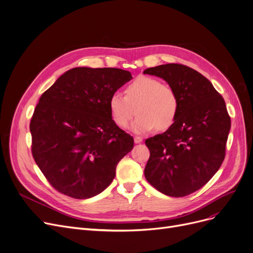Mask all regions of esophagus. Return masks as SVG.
<instances>
[{"label":"esophagus","instance_id":"34e87169","mask_svg":"<svg viewBox=\"0 0 253 253\" xmlns=\"http://www.w3.org/2000/svg\"><path fill=\"white\" fill-rule=\"evenodd\" d=\"M143 141V139L141 138V137H139V136H135L134 137V142L136 143V144H138V143H141Z\"/></svg>","mask_w":253,"mask_h":253}]
</instances>
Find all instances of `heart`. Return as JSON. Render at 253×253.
<instances>
[{
    "instance_id": "b5f03b06",
    "label": "heart",
    "mask_w": 253,
    "mask_h": 253,
    "mask_svg": "<svg viewBox=\"0 0 253 253\" xmlns=\"http://www.w3.org/2000/svg\"><path fill=\"white\" fill-rule=\"evenodd\" d=\"M180 101L176 89L170 84L150 76H138L125 89V95L114 92L109 99V110L113 122L126 127L135 115L138 117L130 126L134 133L166 130L177 118Z\"/></svg>"
}]
</instances>
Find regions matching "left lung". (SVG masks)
<instances>
[{"mask_svg":"<svg viewBox=\"0 0 253 253\" xmlns=\"http://www.w3.org/2000/svg\"><path fill=\"white\" fill-rule=\"evenodd\" d=\"M144 74L166 80L180 101L173 126L145 141L150 156L144 175L163 194L185 197L218 171L225 156L231 117L221 94L194 69L166 64L148 68Z\"/></svg>","mask_w":253,"mask_h":253,"instance_id":"left-lung-1","label":"left lung"}]
</instances>
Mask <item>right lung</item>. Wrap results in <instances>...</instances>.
<instances>
[{
  "label": "right lung",
  "instance_id": "1",
  "mask_svg": "<svg viewBox=\"0 0 253 253\" xmlns=\"http://www.w3.org/2000/svg\"><path fill=\"white\" fill-rule=\"evenodd\" d=\"M130 79L122 69L74 68L41 95L30 123L32 154L58 192L89 199L112 182L134 138L113 122L109 99Z\"/></svg>",
  "mask_w": 253,
  "mask_h": 253
}]
</instances>
